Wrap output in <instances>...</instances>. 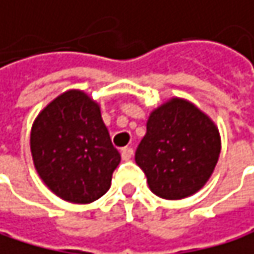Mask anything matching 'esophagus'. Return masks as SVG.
I'll return each mask as SVG.
<instances>
[{
	"label": "esophagus",
	"instance_id": "obj_1",
	"mask_svg": "<svg viewBox=\"0 0 254 254\" xmlns=\"http://www.w3.org/2000/svg\"><path fill=\"white\" fill-rule=\"evenodd\" d=\"M132 156H134V150H132L131 147H125V149H122V159H123V161H129Z\"/></svg>",
	"mask_w": 254,
	"mask_h": 254
}]
</instances>
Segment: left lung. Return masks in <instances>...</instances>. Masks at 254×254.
Here are the masks:
<instances>
[{
	"mask_svg": "<svg viewBox=\"0 0 254 254\" xmlns=\"http://www.w3.org/2000/svg\"><path fill=\"white\" fill-rule=\"evenodd\" d=\"M135 162L150 190L164 199H183L210 180L222 149L217 125L185 98L156 107L147 120Z\"/></svg>",
	"mask_w": 254,
	"mask_h": 254,
	"instance_id": "8db88e82",
	"label": "left lung"
}]
</instances>
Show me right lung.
<instances>
[{
    "mask_svg": "<svg viewBox=\"0 0 254 254\" xmlns=\"http://www.w3.org/2000/svg\"><path fill=\"white\" fill-rule=\"evenodd\" d=\"M29 146L43 183L72 204H90L107 193L120 164L99 104L80 89L61 93L38 113Z\"/></svg>",
    "mask_w": 254,
    "mask_h": 254,
    "instance_id": "right-lung-1",
    "label": "right lung"
}]
</instances>
